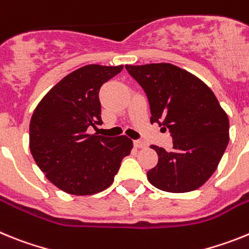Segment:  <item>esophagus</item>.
Listing matches in <instances>:
<instances>
[{
	"mask_svg": "<svg viewBox=\"0 0 249 249\" xmlns=\"http://www.w3.org/2000/svg\"><path fill=\"white\" fill-rule=\"evenodd\" d=\"M133 144H135L136 148H144V147L147 146V144L144 143L143 141H140V140H136L135 142H133Z\"/></svg>",
	"mask_w": 249,
	"mask_h": 249,
	"instance_id": "1",
	"label": "esophagus"
}]
</instances>
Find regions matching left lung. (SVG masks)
Instances as JSON below:
<instances>
[{"mask_svg": "<svg viewBox=\"0 0 249 249\" xmlns=\"http://www.w3.org/2000/svg\"><path fill=\"white\" fill-rule=\"evenodd\" d=\"M143 89L151 123L168 129L173 149L152 146L158 163L149 183L171 193L191 192L213 175L230 141V121L206 83L171 63L126 66Z\"/></svg>", "mask_w": 249, "mask_h": 249, "instance_id": "8db88e82", "label": "left lung"}]
</instances>
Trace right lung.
Masks as SVG:
<instances>
[{
	"label": "right lung",
	"mask_w": 249,
	"mask_h": 249,
	"mask_svg": "<svg viewBox=\"0 0 249 249\" xmlns=\"http://www.w3.org/2000/svg\"><path fill=\"white\" fill-rule=\"evenodd\" d=\"M123 66L89 65L67 74L41 100L30 123V149L37 166L70 195H93L108 188L121 162L131 153L127 136L89 135L102 123L101 86Z\"/></svg>",
	"instance_id": "obj_1"
}]
</instances>
